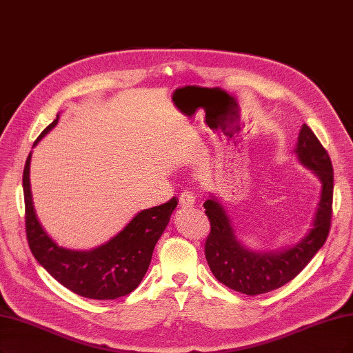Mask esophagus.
<instances>
[{
    "instance_id": "obj_1",
    "label": "esophagus",
    "mask_w": 353,
    "mask_h": 353,
    "mask_svg": "<svg viewBox=\"0 0 353 353\" xmlns=\"http://www.w3.org/2000/svg\"><path fill=\"white\" fill-rule=\"evenodd\" d=\"M179 202H180V205L183 206V208H192L196 201H194V196H193L192 192H183V193L180 194Z\"/></svg>"
}]
</instances>
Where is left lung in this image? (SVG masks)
Listing matches in <instances>:
<instances>
[{
  "label": "left lung",
  "mask_w": 353,
  "mask_h": 353,
  "mask_svg": "<svg viewBox=\"0 0 353 353\" xmlns=\"http://www.w3.org/2000/svg\"><path fill=\"white\" fill-rule=\"evenodd\" d=\"M295 154L303 165L321 181L320 202L307 236L282 252H253L236 237L224 206L215 196L203 203L211 223L205 256L214 276L230 290L245 295L275 291L292 281L321 249L329 236L333 203V167L327 151L304 123L299 130Z\"/></svg>",
  "instance_id": "1"
}]
</instances>
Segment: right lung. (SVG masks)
<instances>
[{"label": "right lung", "instance_id": "obj_1", "mask_svg": "<svg viewBox=\"0 0 353 353\" xmlns=\"http://www.w3.org/2000/svg\"><path fill=\"white\" fill-rule=\"evenodd\" d=\"M57 119L45 128L34 141L37 145ZM30 159L24 164L23 190L26 210V236L34 259L52 278L74 294L91 299H116L132 292L145 276L154 247L164 232L177 199L138 212L132 221L116 236L93 250L78 252L59 247L52 240L36 218L30 192Z\"/></svg>", "mask_w": 353, "mask_h": 353}]
</instances>
